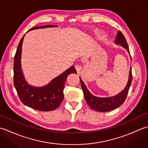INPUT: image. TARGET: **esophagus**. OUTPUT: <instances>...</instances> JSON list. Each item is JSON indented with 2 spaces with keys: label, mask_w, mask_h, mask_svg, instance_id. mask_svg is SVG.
<instances>
[{
  "label": "esophagus",
  "mask_w": 148,
  "mask_h": 148,
  "mask_svg": "<svg viewBox=\"0 0 148 148\" xmlns=\"http://www.w3.org/2000/svg\"><path fill=\"white\" fill-rule=\"evenodd\" d=\"M75 68H76V70L77 73H79L80 71H81V69H82L81 66L79 65H76V66H75Z\"/></svg>",
  "instance_id": "1"
}]
</instances>
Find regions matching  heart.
Here are the masks:
<instances>
[{"mask_svg": "<svg viewBox=\"0 0 148 148\" xmlns=\"http://www.w3.org/2000/svg\"><path fill=\"white\" fill-rule=\"evenodd\" d=\"M96 33H97V31H96ZM103 37H105V36H103Z\"/></svg>", "mask_w": 148, "mask_h": 148, "instance_id": "obj_1", "label": "heart"}]
</instances>
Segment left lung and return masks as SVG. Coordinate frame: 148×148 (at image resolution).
<instances>
[{"mask_svg":"<svg viewBox=\"0 0 148 148\" xmlns=\"http://www.w3.org/2000/svg\"><path fill=\"white\" fill-rule=\"evenodd\" d=\"M115 43L119 44L121 46L126 49L127 51L130 53L129 48H128L126 39H125L123 34L120 31H118V34H116ZM79 78L84 98H85L86 101L88 106L92 109H95L97 111L108 112L118 108L119 106L122 105L125 102L128 93V90H129L132 81V68H130L128 83L126 87L125 88V89L121 93H119L117 95H115L114 97H106V98L97 97L92 95L86 88L85 84L83 83L82 79H81V77Z\"/></svg>","mask_w":148,"mask_h":148,"instance_id":"obj_1","label":"left lung"}]
</instances>
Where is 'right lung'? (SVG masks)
Listing matches in <instances>:
<instances>
[{
	"label": "right lung",
	"instance_id": "add662e5",
	"mask_svg": "<svg viewBox=\"0 0 148 148\" xmlns=\"http://www.w3.org/2000/svg\"><path fill=\"white\" fill-rule=\"evenodd\" d=\"M53 27L55 26L49 25L36 27L29 29V31ZM24 36L18 44L14 58V87L19 98L23 104L40 111H53L60 105L64 99V89L67 76L72 73L77 74L76 71L74 66H72L45 86L37 88L29 85L25 79L21 67V47Z\"/></svg>",
	"mask_w": 148,
	"mask_h": 148
}]
</instances>
